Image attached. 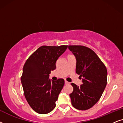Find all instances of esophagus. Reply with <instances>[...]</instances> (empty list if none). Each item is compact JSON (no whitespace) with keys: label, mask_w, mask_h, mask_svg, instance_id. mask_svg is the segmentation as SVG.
Masks as SVG:
<instances>
[{"label":"esophagus","mask_w":123,"mask_h":123,"mask_svg":"<svg viewBox=\"0 0 123 123\" xmlns=\"http://www.w3.org/2000/svg\"><path fill=\"white\" fill-rule=\"evenodd\" d=\"M69 82H68V81H66V80H65V85H67V84H69Z\"/></svg>","instance_id":"esophagus-1"}]
</instances>
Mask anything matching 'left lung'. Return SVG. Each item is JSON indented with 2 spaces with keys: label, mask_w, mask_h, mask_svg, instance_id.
Returning a JSON list of instances; mask_svg holds the SVG:
<instances>
[{
  "label": "left lung",
  "mask_w": 123,
  "mask_h": 123,
  "mask_svg": "<svg viewBox=\"0 0 123 123\" xmlns=\"http://www.w3.org/2000/svg\"><path fill=\"white\" fill-rule=\"evenodd\" d=\"M68 48L76 57V73L82 79L80 86L71 84L74 89L70 94L72 105L86 110L100 99L107 84V69L91 49L83 45H68Z\"/></svg>",
  "instance_id": "obj_1"
}]
</instances>
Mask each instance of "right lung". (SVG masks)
<instances>
[{
	"instance_id": "right-lung-1",
	"label": "right lung",
	"mask_w": 123,
	"mask_h": 123,
	"mask_svg": "<svg viewBox=\"0 0 123 123\" xmlns=\"http://www.w3.org/2000/svg\"><path fill=\"white\" fill-rule=\"evenodd\" d=\"M68 45H43L26 60L21 80L25 97L35 112L45 114L55 107V102L64 86L63 79L51 81L49 76L56 68L55 62Z\"/></svg>"
}]
</instances>
